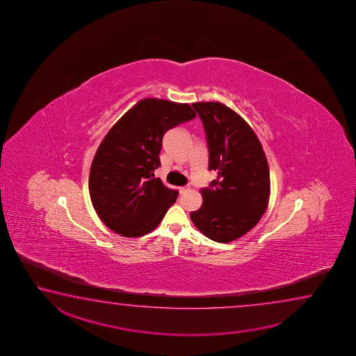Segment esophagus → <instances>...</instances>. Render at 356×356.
<instances>
[{
	"label": "esophagus",
	"mask_w": 356,
	"mask_h": 356,
	"mask_svg": "<svg viewBox=\"0 0 356 356\" xmlns=\"http://www.w3.org/2000/svg\"><path fill=\"white\" fill-rule=\"evenodd\" d=\"M188 191V187H179V193H186Z\"/></svg>",
	"instance_id": "1"
}]
</instances>
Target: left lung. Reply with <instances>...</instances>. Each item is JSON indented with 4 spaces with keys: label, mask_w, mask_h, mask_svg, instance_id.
I'll return each instance as SVG.
<instances>
[{
    "label": "left lung",
    "mask_w": 356,
    "mask_h": 356,
    "mask_svg": "<svg viewBox=\"0 0 356 356\" xmlns=\"http://www.w3.org/2000/svg\"><path fill=\"white\" fill-rule=\"evenodd\" d=\"M203 122L209 170L217 179L202 188L203 204L191 213L194 225L218 243L241 238L266 213L270 177L266 153L252 127L220 102L192 104Z\"/></svg>",
    "instance_id": "1"
}]
</instances>
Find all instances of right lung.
Wrapping results in <instances>:
<instances>
[{
	"label": "right lung",
	"instance_id": "right-lung-1",
	"mask_svg": "<svg viewBox=\"0 0 356 356\" xmlns=\"http://www.w3.org/2000/svg\"><path fill=\"white\" fill-rule=\"evenodd\" d=\"M194 117L187 103L145 98L109 129L90 172L92 204L109 229L136 238L162 222L178 197L153 173L161 165L163 136Z\"/></svg>",
	"mask_w": 356,
	"mask_h": 356
}]
</instances>
